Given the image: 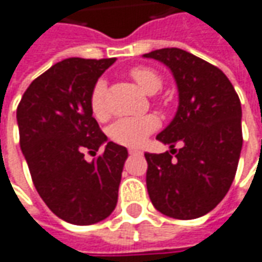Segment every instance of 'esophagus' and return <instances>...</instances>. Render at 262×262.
Masks as SVG:
<instances>
[{"instance_id": "1", "label": "esophagus", "mask_w": 262, "mask_h": 262, "mask_svg": "<svg viewBox=\"0 0 262 262\" xmlns=\"http://www.w3.org/2000/svg\"><path fill=\"white\" fill-rule=\"evenodd\" d=\"M129 154H130V155H142V150H138V149H129Z\"/></svg>"}]
</instances>
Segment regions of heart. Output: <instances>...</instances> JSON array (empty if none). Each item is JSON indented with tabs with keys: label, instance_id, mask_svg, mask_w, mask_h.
Wrapping results in <instances>:
<instances>
[{
	"label": "heart",
	"instance_id": "heart-1",
	"mask_svg": "<svg viewBox=\"0 0 262 262\" xmlns=\"http://www.w3.org/2000/svg\"><path fill=\"white\" fill-rule=\"evenodd\" d=\"M130 77L146 94H155L162 85V79L157 71L146 67H136L130 71ZM91 112L95 119L104 120L108 114L105 104V82L100 79L93 88L90 98ZM159 127V119L154 114H146L142 117H123L108 127V138L123 146L136 148L140 146L150 133Z\"/></svg>",
	"mask_w": 262,
	"mask_h": 262
}]
</instances>
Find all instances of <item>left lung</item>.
I'll return each mask as SVG.
<instances>
[{
    "instance_id": "1",
    "label": "left lung",
    "mask_w": 262,
    "mask_h": 262,
    "mask_svg": "<svg viewBox=\"0 0 262 262\" xmlns=\"http://www.w3.org/2000/svg\"><path fill=\"white\" fill-rule=\"evenodd\" d=\"M143 58L169 68L178 88L176 116L157 136L171 150L145 154L149 199L165 216L197 219L221 203L236 174L242 149L241 101L221 69L193 53L165 48ZM176 143L182 148L174 149Z\"/></svg>"
}]
</instances>
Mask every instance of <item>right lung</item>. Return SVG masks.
<instances>
[{
  "label": "right lung",
  "instance_id": "right-lung-1",
  "mask_svg": "<svg viewBox=\"0 0 262 262\" xmlns=\"http://www.w3.org/2000/svg\"><path fill=\"white\" fill-rule=\"evenodd\" d=\"M116 58H69L37 77L17 107L20 148L41 200L62 221L93 225L117 204L127 149L108 142L93 117V88ZM103 143V156L88 163Z\"/></svg>",
  "mask_w": 262,
  "mask_h": 262
}]
</instances>
